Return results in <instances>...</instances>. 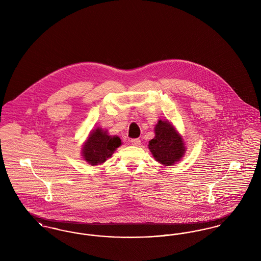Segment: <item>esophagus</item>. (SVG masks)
Wrapping results in <instances>:
<instances>
[{
    "mask_svg": "<svg viewBox=\"0 0 261 261\" xmlns=\"http://www.w3.org/2000/svg\"><path fill=\"white\" fill-rule=\"evenodd\" d=\"M131 144L133 146H140L141 145V141H140V139H131Z\"/></svg>",
    "mask_w": 261,
    "mask_h": 261,
    "instance_id": "34e87169",
    "label": "esophagus"
}]
</instances>
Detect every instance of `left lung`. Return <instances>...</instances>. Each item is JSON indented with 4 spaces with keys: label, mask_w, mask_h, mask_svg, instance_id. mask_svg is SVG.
I'll return each instance as SVG.
<instances>
[{
    "label": "left lung",
    "mask_w": 261,
    "mask_h": 261,
    "mask_svg": "<svg viewBox=\"0 0 261 261\" xmlns=\"http://www.w3.org/2000/svg\"><path fill=\"white\" fill-rule=\"evenodd\" d=\"M154 129L155 137L149 141V149L155 161L164 165L179 162L184 155L185 146L173 126L160 120Z\"/></svg>",
    "instance_id": "1"
}]
</instances>
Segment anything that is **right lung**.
Returning <instances> with one entry per match:
<instances>
[{"label":"right lung","mask_w":261,"mask_h":261,"mask_svg":"<svg viewBox=\"0 0 261 261\" xmlns=\"http://www.w3.org/2000/svg\"><path fill=\"white\" fill-rule=\"evenodd\" d=\"M120 145L121 140L119 137L109 136L107 131L98 128L90 134L83 146V158L89 164H100L111 158Z\"/></svg>","instance_id":"add662e5"}]
</instances>
